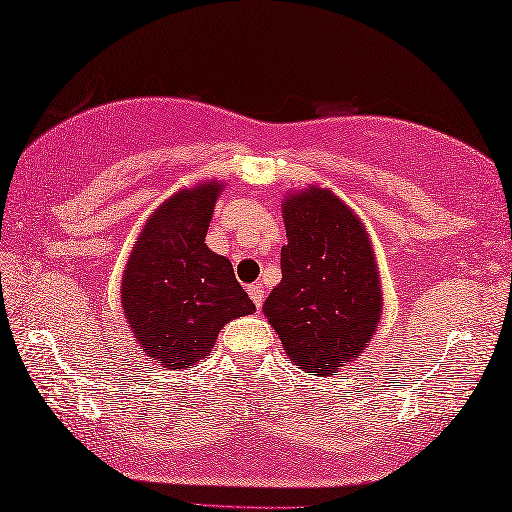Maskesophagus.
Masks as SVG:
<instances>
[{
  "mask_svg": "<svg viewBox=\"0 0 512 512\" xmlns=\"http://www.w3.org/2000/svg\"><path fill=\"white\" fill-rule=\"evenodd\" d=\"M247 294H249V298L254 300V305L260 309L263 307V300H265V289L260 287V285H247Z\"/></svg>",
  "mask_w": 512,
  "mask_h": 512,
  "instance_id": "34e87169",
  "label": "esophagus"
}]
</instances>
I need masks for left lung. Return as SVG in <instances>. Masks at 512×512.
<instances>
[{"label":"left lung","mask_w":512,"mask_h":512,"mask_svg":"<svg viewBox=\"0 0 512 512\" xmlns=\"http://www.w3.org/2000/svg\"><path fill=\"white\" fill-rule=\"evenodd\" d=\"M283 280L265 300L285 353L309 375H338L367 349L382 318V285L367 227L329 187L285 196Z\"/></svg>","instance_id":"obj_1"}]
</instances>
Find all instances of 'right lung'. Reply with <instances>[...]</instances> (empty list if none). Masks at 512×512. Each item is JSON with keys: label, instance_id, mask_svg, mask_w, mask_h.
Segmentation results:
<instances>
[{"label": "right lung", "instance_id": "obj_1", "mask_svg": "<svg viewBox=\"0 0 512 512\" xmlns=\"http://www.w3.org/2000/svg\"><path fill=\"white\" fill-rule=\"evenodd\" d=\"M223 181L207 179L156 207L134 243L121 278V307L152 362L190 369L214 349L227 322L256 305L234 267L205 243Z\"/></svg>", "mask_w": 512, "mask_h": 512}]
</instances>
